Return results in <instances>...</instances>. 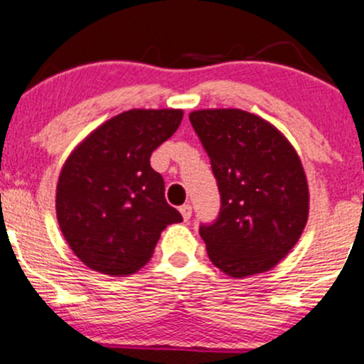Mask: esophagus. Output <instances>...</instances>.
Returning a JSON list of instances; mask_svg holds the SVG:
<instances>
[{"mask_svg": "<svg viewBox=\"0 0 364 364\" xmlns=\"http://www.w3.org/2000/svg\"><path fill=\"white\" fill-rule=\"evenodd\" d=\"M179 212H181L183 219H185V220L191 219V205H190V203H185V205L179 207Z\"/></svg>", "mask_w": 364, "mask_h": 364, "instance_id": "1", "label": "esophagus"}]
</instances>
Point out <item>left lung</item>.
I'll return each instance as SVG.
<instances>
[{
	"label": "left lung",
	"mask_w": 364,
	"mask_h": 364,
	"mask_svg": "<svg viewBox=\"0 0 364 364\" xmlns=\"http://www.w3.org/2000/svg\"><path fill=\"white\" fill-rule=\"evenodd\" d=\"M220 195L214 223L200 224L210 262L231 277L265 272L298 243L308 220V183L279 129L241 109L190 114Z\"/></svg>",
	"instance_id": "1"
}]
</instances>
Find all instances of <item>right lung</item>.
I'll use <instances>...</instances> for the list:
<instances>
[{"mask_svg":"<svg viewBox=\"0 0 364 364\" xmlns=\"http://www.w3.org/2000/svg\"><path fill=\"white\" fill-rule=\"evenodd\" d=\"M181 119L179 109L121 112L68 157L58 181V223L87 267L114 277L136 272L166 225L183 220L166 202L164 179L150 166L154 150Z\"/></svg>","mask_w":364,"mask_h":364,"instance_id":"obj_1","label":"right lung"}]
</instances>
